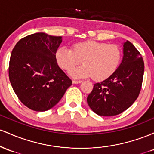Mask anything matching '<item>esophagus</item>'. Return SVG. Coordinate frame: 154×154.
I'll use <instances>...</instances> for the list:
<instances>
[{"label":"esophagus","mask_w":154,"mask_h":154,"mask_svg":"<svg viewBox=\"0 0 154 154\" xmlns=\"http://www.w3.org/2000/svg\"><path fill=\"white\" fill-rule=\"evenodd\" d=\"M82 82V81H75V80H72V84H81Z\"/></svg>","instance_id":"1"}]
</instances>
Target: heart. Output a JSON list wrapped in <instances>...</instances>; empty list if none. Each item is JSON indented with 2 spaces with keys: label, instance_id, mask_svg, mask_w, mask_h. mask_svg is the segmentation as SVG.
Listing matches in <instances>:
<instances>
[{
  "label": "heart",
  "instance_id": "obj_1",
  "mask_svg": "<svg viewBox=\"0 0 154 154\" xmlns=\"http://www.w3.org/2000/svg\"><path fill=\"white\" fill-rule=\"evenodd\" d=\"M55 56L59 66L68 71L82 61L84 65L70 72L72 77H93L95 81H103L116 70L120 61L121 52L114 44L88 41L75 44L72 50L65 46L59 48Z\"/></svg>",
  "mask_w": 154,
  "mask_h": 154
}]
</instances>
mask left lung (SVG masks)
Wrapping results in <instances>:
<instances>
[{"label":"left lung","instance_id":"8db88e82","mask_svg":"<svg viewBox=\"0 0 154 154\" xmlns=\"http://www.w3.org/2000/svg\"><path fill=\"white\" fill-rule=\"evenodd\" d=\"M123 45V57L118 68L103 82L94 84L87 103L96 114L113 116L128 109L142 86L144 62L140 53L129 41Z\"/></svg>","mask_w":154,"mask_h":154}]
</instances>
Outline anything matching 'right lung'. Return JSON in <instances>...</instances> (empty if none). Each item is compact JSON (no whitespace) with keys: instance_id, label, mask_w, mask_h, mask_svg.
I'll list each match as a JSON object with an SVG mask.
<instances>
[{"instance_id":"1","label":"right lung","mask_w":154,"mask_h":154,"mask_svg":"<svg viewBox=\"0 0 154 154\" xmlns=\"http://www.w3.org/2000/svg\"><path fill=\"white\" fill-rule=\"evenodd\" d=\"M62 41V36L37 32L20 40L12 50L10 82L20 101L31 110L51 109L72 85L56 60Z\"/></svg>"}]
</instances>
